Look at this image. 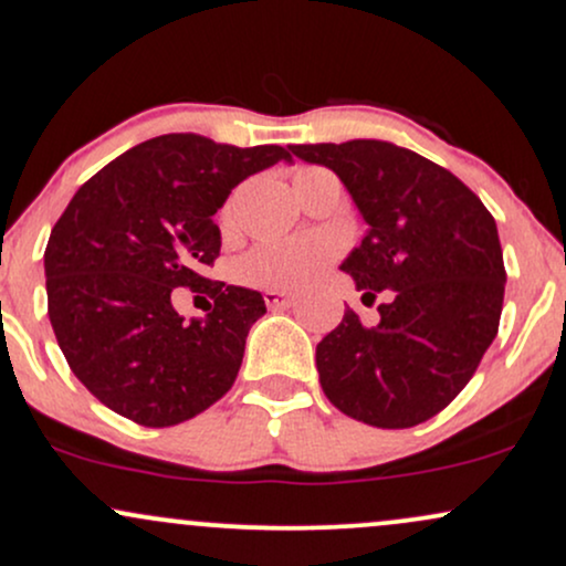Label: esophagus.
<instances>
[{
  "label": "esophagus",
  "instance_id": "34e87169",
  "mask_svg": "<svg viewBox=\"0 0 566 566\" xmlns=\"http://www.w3.org/2000/svg\"><path fill=\"white\" fill-rule=\"evenodd\" d=\"M294 294H285V291H275V289H266L264 291V304L270 310H283L294 304Z\"/></svg>",
  "mask_w": 566,
  "mask_h": 566
}]
</instances>
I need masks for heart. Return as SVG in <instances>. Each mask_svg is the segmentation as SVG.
<instances>
[{
  "mask_svg": "<svg viewBox=\"0 0 566 566\" xmlns=\"http://www.w3.org/2000/svg\"><path fill=\"white\" fill-rule=\"evenodd\" d=\"M234 206L227 202L221 227H232ZM334 243L326 238H291L262 243L238 264V277L256 289H302L313 283L334 259Z\"/></svg>",
  "mask_w": 566,
  "mask_h": 566,
  "instance_id": "obj_1",
  "label": "heart"
}]
</instances>
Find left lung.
I'll return each instance as SVG.
<instances>
[{
  "label": "left lung",
  "mask_w": 566,
  "mask_h": 566,
  "mask_svg": "<svg viewBox=\"0 0 566 566\" xmlns=\"http://www.w3.org/2000/svg\"><path fill=\"white\" fill-rule=\"evenodd\" d=\"M332 168L368 232L342 270L390 300L379 323L355 310L315 350L326 398L374 428H415L460 396L497 336L505 264L497 224L454 174L403 146L355 138L291 146Z\"/></svg>",
  "instance_id": "1"
}]
</instances>
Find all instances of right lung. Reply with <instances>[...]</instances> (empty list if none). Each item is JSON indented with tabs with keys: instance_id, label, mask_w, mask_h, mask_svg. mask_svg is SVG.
I'll use <instances>...</instances> for the list:
<instances>
[{
	"instance_id": "add662e5",
	"label": "right lung",
	"mask_w": 566,
	"mask_h": 566,
	"mask_svg": "<svg viewBox=\"0 0 566 566\" xmlns=\"http://www.w3.org/2000/svg\"><path fill=\"white\" fill-rule=\"evenodd\" d=\"M291 160L283 146L168 133L133 146L77 189L44 249L48 315L74 377L144 428L198 417L234 385L259 291L208 281L213 213L240 181ZM174 287L211 298L206 322L172 310Z\"/></svg>"
}]
</instances>
